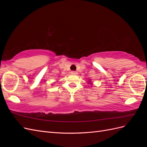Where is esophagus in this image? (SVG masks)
I'll list each match as a JSON object with an SVG mask.
<instances>
[{
	"label": "esophagus",
	"instance_id": "obj_1",
	"mask_svg": "<svg viewBox=\"0 0 147 147\" xmlns=\"http://www.w3.org/2000/svg\"><path fill=\"white\" fill-rule=\"evenodd\" d=\"M71 74H74V75H77V72H76V71H72V72H71Z\"/></svg>",
	"mask_w": 147,
	"mask_h": 147
}]
</instances>
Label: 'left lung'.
<instances>
[{
	"instance_id": "1",
	"label": "left lung",
	"mask_w": 147,
	"mask_h": 147,
	"mask_svg": "<svg viewBox=\"0 0 147 147\" xmlns=\"http://www.w3.org/2000/svg\"><path fill=\"white\" fill-rule=\"evenodd\" d=\"M88 83H90V84H92V83H91V82H88Z\"/></svg>"
}]
</instances>
